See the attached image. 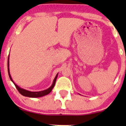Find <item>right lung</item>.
Wrapping results in <instances>:
<instances>
[{
    "label": "right lung",
    "instance_id": "1",
    "mask_svg": "<svg viewBox=\"0 0 126 126\" xmlns=\"http://www.w3.org/2000/svg\"><path fill=\"white\" fill-rule=\"evenodd\" d=\"M9 57H8V74H9V76L10 79L11 80L13 83H14L15 85V87L16 88V89H18V91H19L20 94L21 95H22L23 96H28V97H31V98H38V97H41V96H43L44 95H46L47 94H48L49 93L51 92V91L53 89V88H54L55 83H56V79H57V76H58V74L56 75V77H55L54 80H53V84L51 85V86H50V88H48V89H46V90L42 91H39V92H31V91H29L27 90H25V89H23V88H20L19 86H18L16 83H14V82L13 81L12 78H11V75H10V72H9Z\"/></svg>",
    "mask_w": 126,
    "mask_h": 126
}]
</instances>
